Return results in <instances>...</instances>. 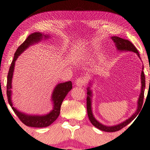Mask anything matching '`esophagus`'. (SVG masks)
<instances>
[{"instance_id":"34e87169","label":"esophagus","mask_w":150,"mask_h":150,"mask_svg":"<svg viewBox=\"0 0 150 150\" xmlns=\"http://www.w3.org/2000/svg\"><path fill=\"white\" fill-rule=\"evenodd\" d=\"M86 83V79L85 78L83 77H81L77 79V80L75 81V84L76 85L78 86H81L82 87L83 85H84V84Z\"/></svg>"}]
</instances>
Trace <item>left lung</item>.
Wrapping results in <instances>:
<instances>
[{"mask_svg":"<svg viewBox=\"0 0 150 150\" xmlns=\"http://www.w3.org/2000/svg\"><path fill=\"white\" fill-rule=\"evenodd\" d=\"M111 39L113 40V42H115V46L117 47V50L119 51H130L133 52L137 54L138 56L140 58V54L138 53V51L136 47L132 44L131 42H130L129 40L127 39H123L122 38H120L119 37H112ZM144 67H142V71L141 73V92L139 96V98L138 100V108L136 112L133 114V115L130 117V118L127 119L126 121L121 122L120 124L114 125V126H105L100 123L96 119L94 118L92 111V91L91 90L90 86H88L87 88V97H86V108H87V113H88V116L89 118L90 121L91 122V123L94 125L95 127H96L97 129H98L103 131L105 132H115L118 131V130H121L122 128L127 126L128 124H129L130 122L136 118V117L137 116L138 113L140 112L141 110V108L142 107L143 105V101H144V90H145L146 87V81H145V75H144V73L143 72ZM91 84L89 83V85L91 86Z\"/></svg>","mask_w":150,"mask_h":150,"instance_id":"left-lung-1","label":"left lung"}]
</instances>
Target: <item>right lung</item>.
Listing matches in <instances>:
<instances>
[{
    "instance_id": "right-lung-1",
    "label": "right lung",
    "mask_w": 150,
    "mask_h": 150,
    "mask_svg": "<svg viewBox=\"0 0 150 150\" xmlns=\"http://www.w3.org/2000/svg\"><path fill=\"white\" fill-rule=\"evenodd\" d=\"M43 37L45 39L48 38V35H43L40 33L35 32L34 33L29 35L26 40L21 44L17 49L14 54L13 61L12 62L11 66L10 67L9 71L8 73L7 77V84H6V94L8 98V101L11 108L18 117L20 120L23 122L26 126L31 127L42 128L47 127L50 125L53 122L55 121L58 117L60 113V108L62 103L64 100L65 97L67 96L71 90L72 88L71 81H67L66 83H62L58 84L54 88L52 94V101L53 102L54 107L53 110L50 113L45 115H30L21 112L13 106L12 100H11V95H12V80L13 77V69H14L15 62L18 58V56L25 50L30 46L37 43L42 39Z\"/></svg>"
}]
</instances>
